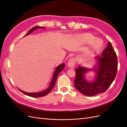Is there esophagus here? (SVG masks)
I'll return each mask as SVG.
<instances>
[{"label": "esophagus", "mask_w": 127, "mask_h": 127, "mask_svg": "<svg viewBox=\"0 0 127 127\" xmlns=\"http://www.w3.org/2000/svg\"><path fill=\"white\" fill-rule=\"evenodd\" d=\"M75 64H76V60L74 58L72 57L69 59L68 64V66L69 67H71V68L74 67L75 65Z\"/></svg>", "instance_id": "esophagus-1"}]
</instances>
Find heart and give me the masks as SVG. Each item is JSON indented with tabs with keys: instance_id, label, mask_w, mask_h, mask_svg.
<instances>
[{
	"instance_id": "obj_1",
	"label": "heart",
	"mask_w": 127,
	"mask_h": 127,
	"mask_svg": "<svg viewBox=\"0 0 127 127\" xmlns=\"http://www.w3.org/2000/svg\"><path fill=\"white\" fill-rule=\"evenodd\" d=\"M81 39L86 44H90L92 43V48L95 49H97L100 48L102 45V41L99 39H96L95 40V37L90 34H83L81 36Z\"/></svg>"
}]
</instances>
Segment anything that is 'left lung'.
Listing matches in <instances>:
<instances>
[{
  "label": "left lung",
  "instance_id": "obj_1",
  "mask_svg": "<svg viewBox=\"0 0 127 127\" xmlns=\"http://www.w3.org/2000/svg\"><path fill=\"white\" fill-rule=\"evenodd\" d=\"M98 60L96 72L94 81L88 82L84 75L90 69L82 67L76 68V77L74 84L80 93L86 96H94L105 92L113 82L117 75L118 58L110 42H108L106 48L104 50L102 56L96 57Z\"/></svg>",
  "mask_w": 127,
  "mask_h": 127
}]
</instances>
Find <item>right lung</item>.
Listing matches in <instances>:
<instances>
[{"label": "right lung", "instance_id": "1", "mask_svg": "<svg viewBox=\"0 0 127 127\" xmlns=\"http://www.w3.org/2000/svg\"><path fill=\"white\" fill-rule=\"evenodd\" d=\"M38 28L43 29V28H43V27H41V26H35V27H34V28H32L29 31L28 33H26L25 34V36L29 35V34H30L34 30H36ZM64 67H65V65H64V64H62L59 65V66H58L56 68V70L54 72V74H53V77H52L51 82L50 83V84L49 87H48V88H47V90H45V91H44L43 92H39V93H28V92H24V91H22L20 89H18V90H19V91H20L21 92H23V93H24L25 95L29 96H31V97H39L44 96L49 94L50 92L52 91L53 87H54V86L55 85V83H56L58 76V75H59V73L60 72V71L62 70L63 69H64Z\"/></svg>", "mask_w": 127, "mask_h": 127}]
</instances>
